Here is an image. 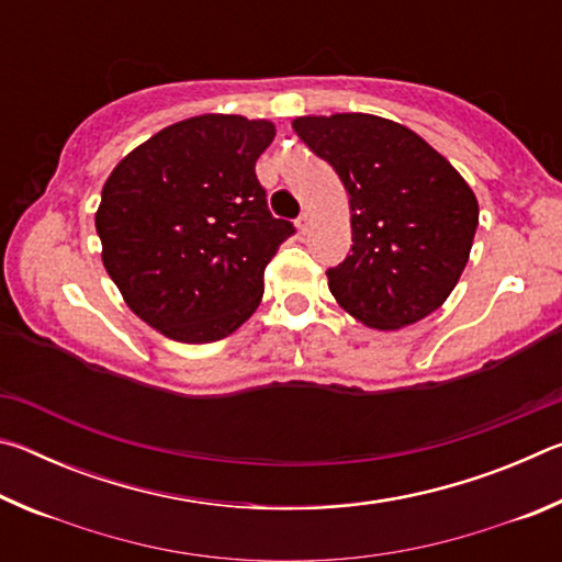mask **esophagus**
Masks as SVG:
<instances>
[{
    "instance_id": "obj_1",
    "label": "esophagus",
    "mask_w": 562,
    "mask_h": 562,
    "mask_svg": "<svg viewBox=\"0 0 562 562\" xmlns=\"http://www.w3.org/2000/svg\"><path fill=\"white\" fill-rule=\"evenodd\" d=\"M307 227H310V215L302 213V215L297 217V231L304 235V233H307Z\"/></svg>"
}]
</instances>
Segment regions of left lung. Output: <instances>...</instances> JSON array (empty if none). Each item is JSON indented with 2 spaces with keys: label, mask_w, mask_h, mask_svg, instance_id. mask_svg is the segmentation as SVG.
<instances>
[{
  "label": "left lung",
  "mask_w": 562,
  "mask_h": 562,
  "mask_svg": "<svg viewBox=\"0 0 562 562\" xmlns=\"http://www.w3.org/2000/svg\"><path fill=\"white\" fill-rule=\"evenodd\" d=\"M292 128L349 195L351 252L329 292L361 325L392 331L429 317L469 262L479 201L439 150L372 113L300 116Z\"/></svg>",
  "instance_id": "obj_1"
}]
</instances>
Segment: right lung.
Masks as SVG:
<instances>
[{
	"instance_id": "1",
	"label": "right lung",
	"mask_w": 562,
	"mask_h": 562,
	"mask_svg": "<svg viewBox=\"0 0 562 562\" xmlns=\"http://www.w3.org/2000/svg\"><path fill=\"white\" fill-rule=\"evenodd\" d=\"M272 138V121L203 113L133 148L103 183V268L168 339L207 345L258 310L265 268L294 233L255 176Z\"/></svg>"
}]
</instances>
